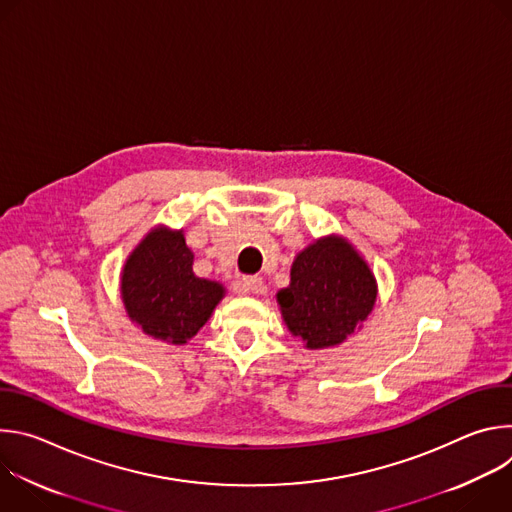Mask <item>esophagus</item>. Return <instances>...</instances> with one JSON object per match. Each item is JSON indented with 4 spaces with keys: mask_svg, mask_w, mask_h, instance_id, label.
Here are the masks:
<instances>
[{
    "mask_svg": "<svg viewBox=\"0 0 512 512\" xmlns=\"http://www.w3.org/2000/svg\"><path fill=\"white\" fill-rule=\"evenodd\" d=\"M263 279L257 277V275H247L241 279L239 283V291H243V294H249V296H257L263 291Z\"/></svg>",
    "mask_w": 512,
    "mask_h": 512,
    "instance_id": "1",
    "label": "esophagus"
}]
</instances>
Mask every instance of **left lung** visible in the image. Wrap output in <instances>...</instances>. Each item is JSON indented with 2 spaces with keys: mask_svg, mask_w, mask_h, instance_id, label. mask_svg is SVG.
<instances>
[{
  "mask_svg": "<svg viewBox=\"0 0 512 512\" xmlns=\"http://www.w3.org/2000/svg\"><path fill=\"white\" fill-rule=\"evenodd\" d=\"M375 300L369 265L340 237L304 249L291 265L289 287L277 294L287 328L312 350L344 342L367 320Z\"/></svg>",
  "mask_w": 512,
  "mask_h": 512,
  "instance_id": "1",
  "label": "left lung"
}]
</instances>
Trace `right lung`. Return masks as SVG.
I'll use <instances>...</instances> for the list:
<instances>
[{
	"instance_id": "obj_1",
	"label": "right lung",
	"mask_w": 512,
	"mask_h": 512,
	"mask_svg": "<svg viewBox=\"0 0 512 512\" xmlns=\"http://www.w3.org/2000/svg\"><path fill=\"white\" fill-rule=\"evenodd\" d=\"M182 231L156 229L129 255L121 298L129 318L154 338L184 344L206 324L225 289L192 271Z\"/></svg>"
}]
</instances>
